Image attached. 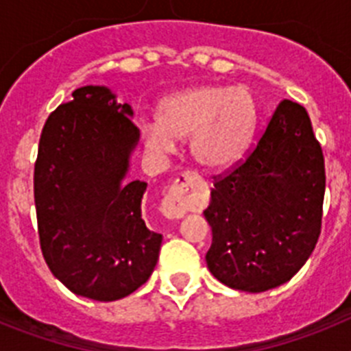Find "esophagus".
<instances>
[{"label": "esophagus", "mask_w": 351, "mask_h": 351, "mask_svg": "<svg viewBox=\"0 0 351 351\" xmlns=\"http://www.w3.org/2000/svg\"><path fill=\"white\" fill-rule=\"evenodd\" d=\"M197 176L191 172H184L178 176L172 182L167 195L161 200V213L169 219H179L186 214V209L193 200Z\"/></svg>", "instance_id": "1"}]
</instances>
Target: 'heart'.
Segmentation results:
<instances>
[{
    "label": "heart",
    "mask_w": 351,
    "mask_h": 351,
    "mask_svg": "<svg viewBox=\"0 0 351 351\" xmlns=\"http://www.w3.org/2000/svg\"><path fill=\"white\" fill-rule=\"evenodd\" d=\"M256 125V105L244 86H200L176 93L156 108V125L142 128L145 147L172 151L173 142L190 138L198 165L221 170L243 156Z\"/></svg>",
    "instance_id": "1"
}]
</instances>
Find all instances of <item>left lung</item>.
<instances>
[{
  "label": "left lung",
  "mask_w": 351,
  "mask_h": 351,
  "mask_svg": "<svg viewBox=\"0 0 351 351\" xmlns=\"http://www.w3.org/2000/svg\"><path fill=\"white\" fill-rule=\"evenodd\" d=\"M213 179L204 216L214 278L251 293L287 283L322 232L325 161L306 108L280 101L246 158Z\"/></svg>",
  "instance_id": "1"
}]
</instances>
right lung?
<instances>
[{"label": "right lung", "instance_id": "right-lung-1", "mask_svg": "<svg viewBox=\"0 0 351 351\" xmlns=\"http://www.w3.org/2000/svg\"><path fill=\"white\" fill-rule=\"evenodd\" d=\"M71 96L40 135L33 176L40 247L68 290L110 302L153 274L161 234L142 219L147 184H121L141 135L132 107L101 86H84Z\"/></svg>", "mask_w": 351, "mask_h": 351}]
</instances>
